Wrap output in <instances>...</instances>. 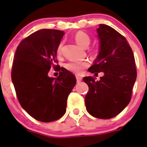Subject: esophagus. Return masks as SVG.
I'll return each mask as SVG.
<instances>
[{
    "label": "esophagus",
    "mask_w": 147,
    "mask_h": 147,
    "mask_svg": "<svg viewBox=\"0 0 147 147\" xmlns=\"http://www.w3.org/2000/svg\"><path fill=\"white\" fill-rule=\"evenodd\" d=\"M76 82H77V83H80V82L82 81V78L80 77V76H76Z\"/></svg>",
    "instance_id": "obj_1"
}]
</instances>
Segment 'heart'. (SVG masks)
<instances>
[{"label":"heart","mask_w":147,"mask_h":147,"mask_svg":"<svg viewBox=\"0 0 147 147\" xmlns=\"http://www.w3.org/2000/svg\"><path fill=\"white\" fill-rule=\"evenodd\" d=\"M74 39L76 41V43L81 47L86 49L89 46L91 42V39L89 35L84 32H77L74 35ZM62 42H60L57 47V54H61L62 53ZM88 63L85 62H76V61H71V62H67L65 65V67L67 71L71 72L74 73V74H80L82 71V70L85 67H88Z\"/></svg>","instance_id":"1"}]
</instances>
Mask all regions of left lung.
I'll return each mask as SVG.
<instances>
[{
    "mask_svg": "<svg viewBox=\"0 0 147 147\" xmlns=\"http://www.w3.org/2000/svg\"><path fill=\"white\" fill-rule=\"evenodd\" d=\"M99 52L88 71L104 76L96 81L92 76L83 80L89 90L85 96L87 111L102 119L115 117L129 103L137 77L132 49L124 36L112 27L100 24L97 28Z\"/></svg>",
    "mask_w": 147,
    "mask_h": 147,
    "instance_id": "left-lung-1",
    "label": "left lung"
}]
</instances>
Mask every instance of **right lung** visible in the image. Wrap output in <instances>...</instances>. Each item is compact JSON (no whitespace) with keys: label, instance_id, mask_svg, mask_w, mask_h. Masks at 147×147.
<instances>
[{"label":"right lung","instance_id":"right-lung-1","mask_svg":"<svg viewBox=\"0 0 147 147\" xmlns=\"http://www.w3.org/2000/svg\"><path fill=\"white\" fill-rule=\"evenodd\" d=\"M64 34L56 29L39 30L22 40L15 52L11 81L18 101L40 121H54L64 115L68 95L76 83L72 73L56 65ZM52 66L61 70L57 78L47 75Z\"/></svg>","mask_w":147,"mask_h":147}]
</instances>
